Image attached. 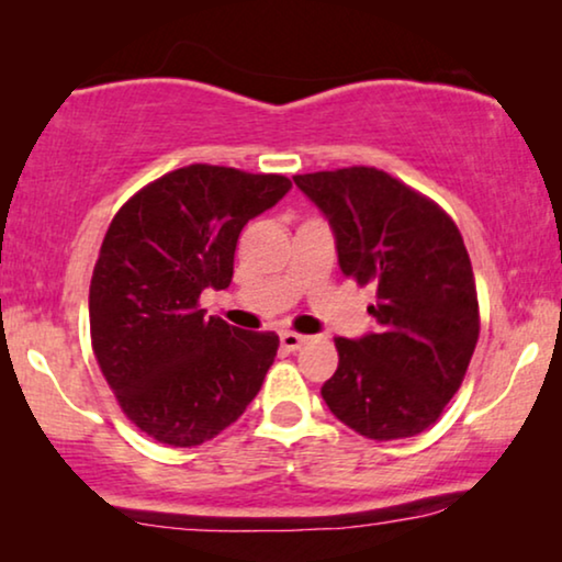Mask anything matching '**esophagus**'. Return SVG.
<instances>
[{
    "instance_id": "1",
    "label": "esophagus",
    "mask_w": 562,
    "mask_h": 562,
    "mask_svg": "<svg viewBox=\"0 0 562 562\" xmlns=\"http://www.w3.org/2000/svg\"><path fill=\"white\" fill-rule=\"evenodd\" d=\"M306 340H310V337L299 335V333H291V329H286V333H281V348L289 350V352H294V350L302 348Z\"/></svg>"
}]
</instances>
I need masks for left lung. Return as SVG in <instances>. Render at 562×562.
I'll return each mask as SVG.
<instances>
[{
  "mask_svg": "<svg viewBox=\"0 0 562 562\" xmlns=\"http://www.w3.org/2000/svg\"><path fill=\"white\" fill-rule=\"evenodd\" d=\"M335 233L337 260L360 286L373 283L379 322L358 340L335 337L329 412L371 440L432 427L465 379L479 342L471 258L448 214L386 171L368 166L294 176Z\"/></svg>",
  "mask_w": 562,
  "mask_h": 562,
  "instance_id": "left-lung-1",
  "label": "left lung"
}]
</instances>
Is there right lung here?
I'll list each match as a JSON object with an SVG mask.
<instances>
[{
	"instance_id": "1",
	"label": "right lung",
	"mask_w": 562,
	"mask_h": 562,
	"mask_svg": "<svg viewBox=\"0 0 562 562\" xmlns=\"http://www.w3.org/2000/svg\"><path fill=\"white\" fill-rule=\"evenodd\" d=\"M289 189L279 173L194 164L114 214L89 286L91 348L122 412L153 440H212L263 386L279 335L204 317L199 294L229 286L243 227Z\"/></svg>"
}]
</instances>
